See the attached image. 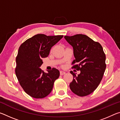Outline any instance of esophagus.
Wrapping results in <instances>:
<instances>
[{"label":"esophagus","mask_w":120,"mask_h":120,"mask_svg":"<svg viewBox=\"0 0 120 120\" xmlns=\"http://www.w3.org/2000/svg\"><path fill=\"white\" fill-rule=\"evenodd\" d=\"M60 75H61L62 76V75H64L66 74V72L64 71H61L60 72Z\"/></svg>","instance_id":"34e87169"}]
</instances>
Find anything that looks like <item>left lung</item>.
I'll use <instances>...</instances> for the list:
<instances>
[{
	"mask_svg": "<svg viewBox=\"0 0 120 120\" xmlns=\"http://www.w3.org/2000/svg\"><path fill=\"white\" fill-rule=\"evenodd\" d=\"M64 38L74 49L75 59L71 68L80 71L78 75L70 71L74 79L70 88L79 96H87L97 88L102 79L106 67L105 54L100 43L86 35L64 36Z\"/></svg>",
	"mask_w": 120,
	"mask_h": 120,
	"instance_id": "1",
	"label": "left lung"
}]
</instances>
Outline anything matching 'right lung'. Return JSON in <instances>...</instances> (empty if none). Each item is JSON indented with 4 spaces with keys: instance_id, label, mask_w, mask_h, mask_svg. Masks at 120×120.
Here are the masks:
<instances>
[{
    "instance_id": "1",
    "label": "right lung",
    "mask_w": 120,
    "mask_h": 120,
    "mask_svg": "<svg viewBox=\"0 0 120 120\" xmlns=\"http://www.w3.org/2000/svg\"><path fill=\"white\" fill-rule=\"evenodd\" d=\"M63 36L36 34L19 46L15 74L23 90L30 96L43 98L51 92L54 82L60 76L59 71L53 68L45 73L40 67L43 63L42 58L47 57L51 48Z\"/></svg>"
}]
</instances>
